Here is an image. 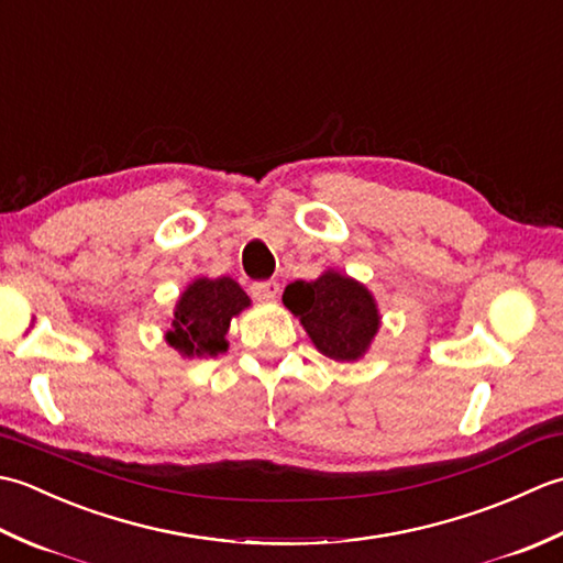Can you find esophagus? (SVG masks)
I'll list each match as a JSON object with an SVG mask.
<instances>
[{"label":"esophagus","mask_w":563,"mask_h":563,"mask_svg":"<svg viewBox=\"0 0 563 563\" xmlns=\"http://www.w3.org/2000/svg\"><path fill=\"white\" fill-rule=\"evenodd\" d=\"M280 292V285L275 280H256L251 283V295L256 297V300H275V295Z\"/></svg>","instance_id":"esophagus-1"}]
</instances>
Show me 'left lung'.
Returning <instances> with one entry per match:
<instances>
[{
	"instance_id": "1",
	"label": "left lung",
	"mask_w": 563,
	"mask_h": 563,
	"mask_svg": "<svg viewBox=\"0 0 563 563\" xmlns=\"http://www.w3.org/2000/svg\"><path fill=\"white\" fill-rule=\"evenodd\" d=\"M283 302L300 317L317 349L333 361H357L379 329L377 307L365 285L333 271L314 283H290Z\"/></svg>"
}]
</instances>
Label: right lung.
I'll use <instances>...</instances> for the list:
<instances>
[{
  "label": "right lung",
  "instance_id": "1",
  "mask_svg": "<svg viewBox=\"0 0 563 563\" xmlns=\"http://www.w3.org/2000/svg\"><path fill=\"white\" fill-rule=\"evenodd\" d=\"M249 307L246 292L232 278H200L176 305L166 341L184 355H218L227 351L224 333L232 317Z\"/></svg>",
  "mask_w": 563,
  "mask_h": 563
}]
</instances>
